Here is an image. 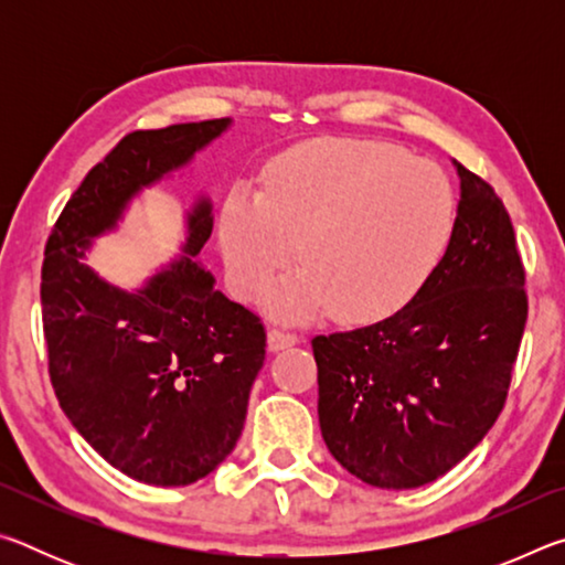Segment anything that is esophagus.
Returning <instances> with one entry per match:
<instances>
[{"label":"esophagus","instance_id":"1","mask_svg":"<svg viewBox=\"0 0 565 565\" xmlns=\"http://www.w3.org/2000/svg\"><path fill=\"white\" fill-rule=\"evenodd\" d=\"M294 343H299V337L291 331H284V329H271L269 333H266V347H269V351H284L294 347Z\"/></svg>","mask_w":565,"mask_h":565}]
</instances>
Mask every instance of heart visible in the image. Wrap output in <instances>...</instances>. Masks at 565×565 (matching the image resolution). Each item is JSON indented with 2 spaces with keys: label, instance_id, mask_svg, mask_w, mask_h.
<instances>
[{
  "label": "heart",
  "instance_id": "heart-1",
  "mask_svg": "<svg viewBox=\"0 0 565 565\" xmlns=\"http://www.w3.org/2000/svg\"><path fill=\"white\" fill-rule=\"evenodd\" d=\"M456 199L434 161L374 139H311L266 169V189L236 184L218 218L234 291L266 294L276 317L306 321L333 311L369 323L398 311L441 262Z\"/></svg>",
  "mask_w": 565,
  "mask_h": 565
}]
</instances>
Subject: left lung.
Wrapping results in <instances>:
<instances>
[{"label": "left lung", "instance_id": "1", "mask_svg": "<svg viewBox=\"0 0 565 565\" xmlns=\"http://www.w3.org/2000/svg\"><path fill=\"white\" fill-rule=\"evenodd\" d=\"M461 199L441 262L404 309L311 341L331 456L376 489H418L463 461L499 418L529 301L511 216L454 161Z\"/></svg>", "mask_w": 565, "mask_h": 565}]
</instances>
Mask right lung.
<instances>
[{
    "instance_id": "add662e5",
    "label": "right lung",
    "mask_w": 565,
    "mask_h": 565,
    "mask_svg": "<svg viewBox=\"0 0 565 565\" xmlns=\"http://www.w3.org/2000/svg\"><path fill=\"white\" fill-rule=\"evenodd\" d=\"M228 129L232 119H209L124 137L84 177L46 242L42 317L54 394L84 441L141 483L189 486L224 463L242 436L266 333L196 262L214 228L209 194L184 212L179 254L134 289L84 259L147 189L189 169Z\"/></svg>"
}]
</instances>
